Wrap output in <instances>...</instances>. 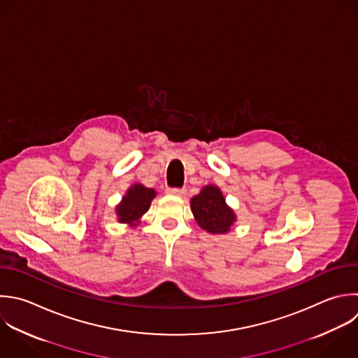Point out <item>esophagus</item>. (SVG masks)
Masks as SVG:
<instances>
[{
    "label": "esophagus",
    "instance_id": "esophagus-1",
    "mask_svg": "<svg viewBox=\"0 0 358 358\" xmlns=\"http://www.w3.org/2000/svg\"><path fill=\"white\" fill-rule=\"evenodd\" d=\"M166 193H168V194H172V196L183 197V196L186 194V190H185V189H168Z\"/></svg>",
    "mask_w": 358,
    "mask_h": 358
}]
</instances>
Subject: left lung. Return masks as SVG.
<instances>
[{
  "mask_svg": "<svg viewBox=\"0 0 358 358\" xmlns=\"http://www.w3.org/2000/svg\"><path fill=\"white\" fill-rule=\"evenodd\" d=\"M190 208L199 227L208 234H228L236 222L235 211L227 204L221 189L215 185L204 186L190 200Z\"/></svg>",
  "mask_w": 358,
  "mask_h": 358,
  "instance_id": "left-lung-1",
  "label": "left lung"
}]
</instances>
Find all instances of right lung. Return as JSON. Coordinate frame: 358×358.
I'll return each instance as SVG.
<instances>
[{
    "label": "right lung",
    "instance_id": "1",
    "mask_svg": "<svg viewBox=\"0 0 358 358\" xmlns=\"http://www.w3.org/2000/svg\"><path fill=\"white\" fill-rule=\"evenodd\" d=\"M155 197L157 192L154 189L145 187L143 183L131 185L123 194L120 203L115 207L117 221L129 227H138Z\"/></svg>",
    "mask_w": 358,
    "mask_h": 358
}]
</instances>
